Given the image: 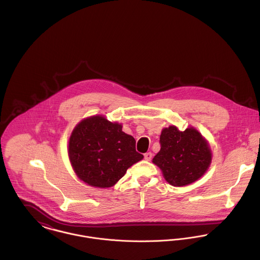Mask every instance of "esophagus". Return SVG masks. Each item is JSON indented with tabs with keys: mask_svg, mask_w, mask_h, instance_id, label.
Returning <instances> with one entry per match:
<instances>
[{
	"mask_svg": "<svg viewBox=\"0 0 260 260\" xmlns=\"http://www.w3.org/2000/svg\"><path fill=\"white\" fill-rule=\"evenodd\" d=\"M152 156H153V154H152L151 152H147V153L144 154V158H145L147 161H150V160L152 159Z\"/></svg>",
	"mask_w": 260,
	"mask_h": 260,
	"instance_id": "obj_1",
	"label": "esophagus"
}]
</instances>
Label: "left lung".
Wrapping results in <instances>:
<instances>
[{
    "label": "left lung",
    "instance_id": "1",
    "mask_svg": "<svg viewBox=\"0 0 260 260\" xmlns=\"http://www.w3.org/2000/svg\"><path fill=\"white\" fill-rule=\"evenodd\" d=\"M160 146L152 161L171 185L180 187L195 182L211 163L212 154L207 141L193 127L184 131H179L176 126L164 128Z\"/></svg>",
    "mask_w": 260,
    "mask_h": 260
}]
</instances>
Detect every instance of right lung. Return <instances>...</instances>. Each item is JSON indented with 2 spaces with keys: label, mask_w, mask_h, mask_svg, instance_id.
<instances>
[{
  "label": "right lung",
  "mask_w": 260,
  "mask_h": 260,
  "mask_svg": "<svg viewBox=\"0 0 260 260\" xmlns=\"http://www.w3.org/2000/svg\"><path fill=\"white\" fill-rule=\"evenodd\" d=\"M135 139L122 125L97 115L82 120L69 140V159L76 175L88 185H115L133 164L143 159Z\"/></svg>",
  "instance_id": "1"
}]
</instances>
